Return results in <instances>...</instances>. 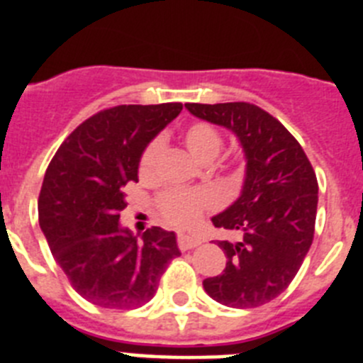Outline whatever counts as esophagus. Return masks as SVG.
<instances>
[{
    "label": "esophagus",
    "mask_w": 363,
    "mask_h": 363,
    "mask_svg": "<svg viewBox=\"0 0 363 363\" xmlns=\"http://www.w3.org/2000/svg\"><path fill=\"white\" fill-rule=\"evenodd\" d=\"M201 243L200 238L196 236H189V234H178V247L182 251H189V249H194Z\"/></svg>",
    "instance_id": "obj_1"
}]
</instances>
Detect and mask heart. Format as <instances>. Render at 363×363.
Listing matches in <instances>:
<instances>
[{"label": "heart", "instance_id": "1", "mask_svg": "<svg viewBox=\"0 0 363 363\" xmlns=\"http://www.w3.org/2000/svg\"><path fill=\"white\" fill-rule=\"evenodd\" d=\"M184 140L187 149L191 150L201 162H213L220 154L223 140L220 133L209 123H192L184 133ZM163 142L162 136L152 138L143 149L140 156V174L150 176L156 169L160 154H162ZM213 203V194L205 189H169L162 192L156 200L158 213L169 225L189 227L198 220L201 211Z\"/></svg>", "mask_w": 363, "mask_h": 363}]
</instances>
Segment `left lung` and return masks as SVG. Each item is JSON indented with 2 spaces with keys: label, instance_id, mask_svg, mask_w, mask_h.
<instances>
[{
  "label": "left lung",
  "instance_id": "1",
  "mask_svg": "<svg viewBox=\"0 0 363 363\" xmlns=\"http://www.w3.org/2000/svg\"><path fill=\"white\" fill-rule=\"evenodd\" d=\"M191 114L238 136L247 160L242 194L213 218L218 229L236 230L238 242H218L227 256L221 274L203 289L223 306L247 309L280 296L309 252L318 182L296 138L267 111L247 101L185 104Z\"/></svg>",
  "mask_w": 363,
  "mask_h": 363
}]
</instances>
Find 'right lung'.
I'll return each instance as SVG.
<instances>
[{
  "instance_id": "obj_1",
  "label": "right lung",
  "mask_w": 363,
  "mask_h": 363,
  "mask_svg": "<svg viewBox=\"0 0 363 363\" xmlns=\"http://www.w3.org/2000/svg\"><path fill=\"white\" fill-rule=\"evenodd\" d=\"M182 108L118 105L96 112L67 136L45 172L40 227L70 285L94 306L142 307L179 256L174 233L150 227L138 238L120 227V211L145 145Z\"/></svg>"
}]
</instances>
